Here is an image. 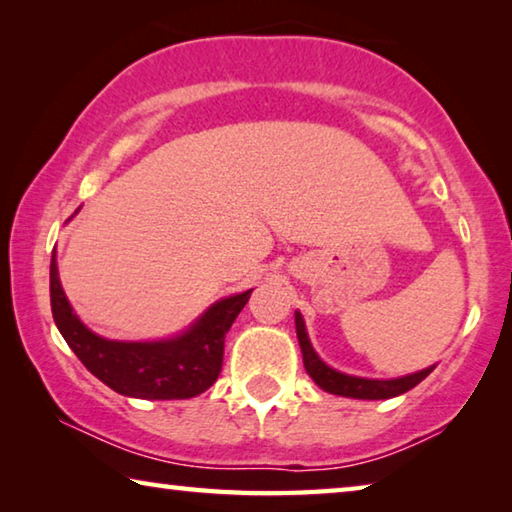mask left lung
<instances>
[{
	"label": "left lung",
	"instance_id": "1",
	"mask_svg": "<svg viewBox=\"0 0 512 512\" xmlns=\"http://www.w3.org/2000/svg\"><path fill=\"white\" fill-rule=\"evenodd\" d=\"M296 334L298 343L302 350V363H305L307 375L316 381V384L327 393L343 395V397H354V400H388V397H397L406 391H411L413 386H418L420 381L429 375L433 370L424 368L420 372H413V375H406L400 379H366V377H352L329 368L327 363L318 357L316 350L311 348L305 320H302L300 311H296Z\"/></svg>",
	"mask_w": 512,
	"mask_h": 512
}]
</instances>
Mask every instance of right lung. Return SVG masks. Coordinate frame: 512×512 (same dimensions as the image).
I'll use <instances>...</instances> for the list:
<instances>
[{"label": "right lung", "instance_id": "add662e5", "mask_svg": "<svg viewBox=\"0 0 512 512\" xmlns=\"http://www.w3.org/2000/svg\"><path fill=\"white\" fill-rule=\"evenodd\" d=\"M51 314L69 348L112 391L140 400H187L210 388L223 366L225 334L246 307L250 291L223 298L180 336L128 343L101 339L72 311L60 287L56 255L49 268Z\"/></svg>", "mask_w": 512, "mask_h": 512}]
</instances>
